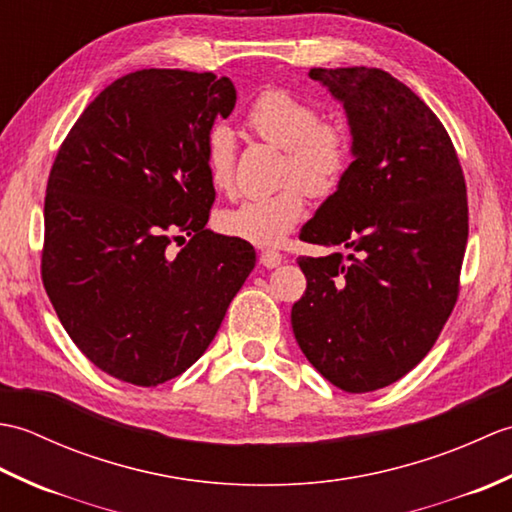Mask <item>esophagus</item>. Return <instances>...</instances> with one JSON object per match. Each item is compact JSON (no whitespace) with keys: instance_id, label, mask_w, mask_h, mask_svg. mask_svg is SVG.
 Listing matches in <instances>:
<instances>
[{"instance_id":"1","label":"esophagus","mask_w":512,"mask_h":512,"mask_svg":"<svg viewBox=\"0 0 512 512\" xmlns=\"http://www.w3.org/2000/svg\"><path fill=\"white\" fill-rule=\"evenodd\" d=\"M281 259L284 257H281V253L275 248H266L259 253V264H262L264 268H277L281 264Z\"/></svg>"}]
</instances>
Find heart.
<instances>
[{
  "label": "heart",
  "instance_id": "heart-1",
  "mask_svg": "<svg viewBox=\"0 0 512 512\" xmlns=\"http://www.w3.org/2000/svg\"><path fill=\"white\" fill-rule=\"evenodd\" d=\"M246 125L266 143L284 149L279 165L281 187L222 211L220 226L246 242L273 246L301 222L306 193L321 200L341 187L352 165L354 138L347 125L323 121L317 105L279 88L257 94L246 112ZM204 169L217 193L233 191L235 138L228 127L215 125L206 134Z\"/></svg>",
  "mask_w": 512,
  "mask_h": 512
}]
</instances>
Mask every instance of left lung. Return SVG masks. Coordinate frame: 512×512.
<instances>
[{
	"label": "left lung",
	"instance_id": "left-lung-1",
	"mask_svg": "<svg viewBox=\"0 0 512 512\" xmlns=\"http://www.w3.org/2000/svg\"><path fill=\"white\" fill-rule=\"evenodd\" d=\"M347 112L354 160L301 228L350 255L299 257L292 332L314 369L350 394L411 372L451 317L469 239L460 158L440 118L378 68H310Z\"/></svg>",
	"mask_w": 512,
	"mask_h": 512
}]
</instances>
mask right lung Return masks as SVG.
<instances>
[{"mask_svg": "<svg viewBox=\"0 0 512 512\" xmlns=\"http://www.w3.org/2000/svg\"><path fill=\"white\" fill-rule=\"evenodd\" d=\"M235 101L213 72H129L85 107L52 162L43 288L74 345L123 383L156 387L189 369L255 266L248 242L206 228L204 140Z\"/></svg>", "mask_w": 512, "mask_h": 512, "instance_id": "obj_1", "label": "right lung"}]
</instances>
